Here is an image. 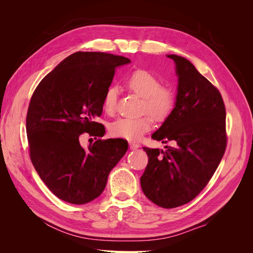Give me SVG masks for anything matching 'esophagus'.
Wrapping results in <instances>:
<instances>
[{
	"mask_svg": "<svg viewBox=\"0 0 253 253\" xmlns=\"http://www.w3.org/2000/svg\"><path fill=\"white\" fill-rule=\"evenodd\" d=\"M128 145H129V149L131 150H136V149H138L139 148V144L138 143H136V142H128Z\"/></svg>",
	"mask_w": 253,
	"mask_h": 253,
	"instance_id": "34e87169",
	"label": "esophagus"
}]
</instances>
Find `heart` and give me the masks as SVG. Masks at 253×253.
<instances>
[{"label":"heart","instance_id":"obj_1","mask_svg":"<svg viewBox=\"0 0 253 253\" xmlns=\"http://www.w3.org/2000/svg\"><path fill=\"white\" fill-rule=\"evenodd\" d=\"M126 87L143 99L142 109L156 120H164L170 114L174 104V94L171 88L160 86L156 76L152 73L138 70L128 76ZM117 90L115 87L106 89L103 98V110L106 114H113L116 108ZM152 127L149 116L139 118H120L110 126V134L115 138L129 141L140 139Z\"/></svg>","mask_w":253,"mask_h":253}]
</instances>
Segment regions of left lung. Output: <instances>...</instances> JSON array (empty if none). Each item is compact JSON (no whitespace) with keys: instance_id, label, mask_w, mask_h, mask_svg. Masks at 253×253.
<instances>
[{"instance_id":"1","label":"left lung","mask_w":253,"mask_h":253,"mask_svg":"<svg viewBox=\"0 0 253 253\" xmlns=\"http://www.w3.org/2000/svg\"><path fill=\"white\" fill-rule=\"evenodd\" d=\"M178 77L174 109L152 138L166 151L143 148L149 163L140 177L144 195L163 208L193 200L207 186L226 150V110L216 87L186 58L167 55Z\"/></svg>"}]
</instances>
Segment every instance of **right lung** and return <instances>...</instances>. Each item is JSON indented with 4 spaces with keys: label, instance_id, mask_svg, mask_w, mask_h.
Returning a JSON list of instances; mask_svg holds the SVG:
<instances>
[{
    "label": "right lung",
    "instance_id": "1",
    "mask_svg": "<svg viewBox=\"0 0 253 253\" xmlns=\"http://www.w3.org/2000/svg\"><path fill=\"white\" fill-rule=\"evenodd\" d=\"M131 60L97 51H77L45 76L29 103L26 132L30 159L45 185L74 205L94 201L125 156L124 139H98L83 149L79 137L103 135L95 121L116 67Z\"/></svg>",
    "mask_w": 253,
    "mask_h": 253
}]
</instances>
